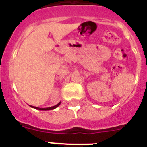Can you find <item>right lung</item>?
Masks as SVG:
<instances>
[{
    "mask_svg": "<svg viewBox=\"0 0 147 147\" xmlns=\"http://www.w3.org/2000/svg\"><path fill=\"white\" fill-rule=\"evenodd\" d=\"M60 104H61V102L58 103L57 105H55V106H53V107H34V106H32V105H31L30 107H33V108H35V109L36 110H40V111H49V110H53V109H55V108H56V107L59 106Z\"/></svg>",
    "mask_w": 147,
    "mask_h": 147,
    "instance_id": "right-lung-1",
    "label": "right lung"
}]
</instances>
